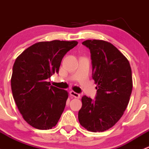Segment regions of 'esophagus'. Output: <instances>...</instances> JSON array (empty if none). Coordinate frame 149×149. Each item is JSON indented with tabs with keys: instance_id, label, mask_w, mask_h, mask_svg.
I'll list each match as a JSON object with an SVG mask.
<instances>
[{
	"instance_id": "obj_1",
	"label": "esophagus",
	"mask_w": 149,
	"mask_h": 149,
	"mask_svg": "<svg viewBox=\"0 0 149 149\" xmlns=\"http://www.w3.org/2000/svg\"><path fill=\"white\" fill-rule=\"evenodd\" d=\"M70 95L72 96V97H75V98H77V99L80 98V94H78V93H76V92H75V91H70Z\"/></svg>"
}]
</instances>
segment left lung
<instances>
[{
    "mask_svg": "<svg viewBox=\"0 0 149 149\" xmlns=\"http://www.w3.org/2000/svg\"><path fill=\"white\" fill-rule=\"evenodd\" d=\"M82 44L90 49L97 93L94 101L82 97L79 120L88 131L103 132L115 125L127 108L133 88L131 68L110 42L88 40Z\"/></svg>",
    "mask_w": 149,
    "mask_h": 149,
    "instance_id": "obj_1",
    "label": "left lung"
}]
</instances>
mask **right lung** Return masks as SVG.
<instances>
[{"mask_svg": "<svg viewBox=\"0 0 149 149\" xmlns=\"http://www.w3.org/2000/svg\"><path fill=\"white\" fill-rule=\"evenodd\" d=\"M77 45V41L40 42L15 61L12 94L24 120L34 128L49 130L59 120L68 93L51 86L48 79L58 73L64 55Z\"/></svg>", "mask_w": 149, "mask_h": 149, "instance_id": "add662e5", "label": "right lung"}]
</instances>
